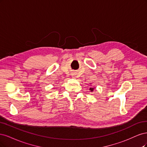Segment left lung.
I'll list each match as a JSON object with an SVG mask.
<instances>
[{"label":"left lung","mask_w":147,"mask_h":147,"mask_svg":"<svg viewBox=\"0 0 147 147\" xmlns=\"http://www.w3.org/2000/svg\"><path fill=\"white\" fill-rule=\"evenodd\" d=\"M90 90L92 92V91L93 90V88H90Z\"/></svg>","instance_id":"8db88e82"}]
</instances>
